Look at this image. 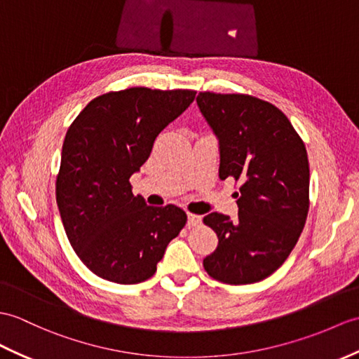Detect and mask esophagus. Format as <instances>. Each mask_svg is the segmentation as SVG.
Masks as SVG:
<instances>
[{"mask_svg":"<svg viewBox=\"0 0 359 359\" xmlns=\"http://www.w3.org/2000/svg\"><path fill=\"white\" fill-rule=\"evenodd\" d=\"M202 223V217L197 214H193V212H188V224L189 226H197V224Z\"/></svg>","mask_w":359,"mask_h":359,"instance_id":"esophagus-1","label":"esophagus"}]
</instances>
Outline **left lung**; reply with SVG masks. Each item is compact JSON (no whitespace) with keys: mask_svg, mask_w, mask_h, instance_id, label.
Here are the masks:
<instances>
[{"mask_svg":"<svg viewBox=\"0 0 359 359\" xmlns=\"http://www.w3.org/2000/svg\"><path fill=\"white\" fill-rule=\"evenodd\" d=\"M197 105L219 139L220 179L240 183L238 219L219 212L203 219L219 237L203 268L226 285L262 281L286 262L307 219L304 142L285 113L258 97L202 91Z\"/></svg>","mask_w":359,"mask_h":359,"instance_id":"left-lung-1","label":"left lung"}]
</instances>
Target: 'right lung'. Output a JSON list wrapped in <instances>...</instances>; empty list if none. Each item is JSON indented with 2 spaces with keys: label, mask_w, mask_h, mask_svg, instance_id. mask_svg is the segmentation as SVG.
Wrapping results in <instances>:
<instances>
[{
  "label": "right lung",
  "mask_w": 359,
  "mask_h": 359,
  "mask_svg": "<svg viewBox=\"0 0 359 359\" xmlns=\"http://www.w3.org/2000/svg\"><path fill=\"white\" fill-rule=\"evenodd\" d=\"M194 97V90L110 91L90 101L67 130L56 203L72 248L97 277L119 285L153 277L185 226V211L148 206L133 194L130 177Z\"/></svg>",
  "instance_id": "right-lung-1"
}]
</instances>
